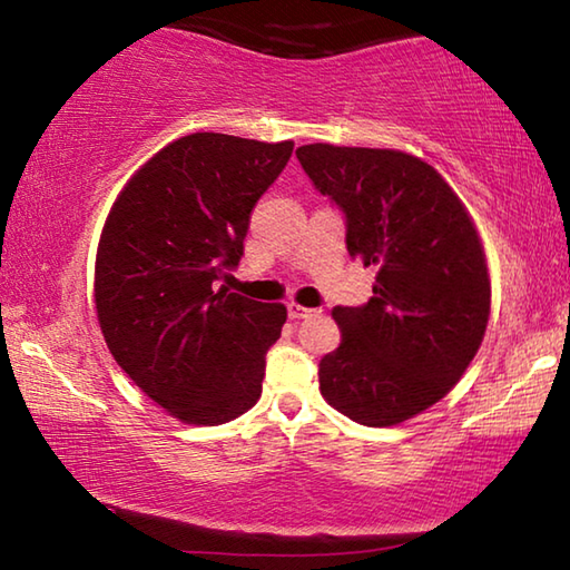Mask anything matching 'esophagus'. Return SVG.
Returning a JSON list of instances; mask_svg holds the SVG:
<instances>
[{
	"mask_svg": "<svg viewBox=\"0 0 570 570\" xmlns=\"http://www.w3.org/2000/svg\"><path fill=\"white\" fill-rule=\"evenodd\" d=\"M288 320H306V316L316 314V308H306L302 304H288Z\"/></svg>",
	"mask_w": 570,
	"mask_h": 570,
	"instance_id": "obj_1",
	"label": "esophagus"
}]
</instances>
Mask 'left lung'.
I'll return each instance as SVG.
<instances>
[{"label": "left lung", "instance_id": "left-lung-1", "mask_svg": "<svg viewBox=\"0 0 570 570\" xmlns=\"http://www.w3.org/2000/svg\"><path fill=\"white\" fill-rule=\"evenodd\" d=\"M296 158L342 210L350 256L377 268L370 302L334 308L342 344L320 362V390L360 424L410 420L455 387L485 334L478 230L440 173L407 153L314 142Z\"/></svg>", "mask_w": 570, "mask_h": 570}]
</instances>
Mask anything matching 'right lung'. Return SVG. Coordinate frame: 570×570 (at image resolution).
<instances>
[{
    "label": "right lung",
    "mask_w": 570,
    "mask_h": 570,
    "mask_svg": "<svg viewBox=\"0 0 570 570\" xmlns=\"http://www.w3.org/2000/svg\"><path fill=\"white\" fill-rule=\"evenodd\" d=\"M294 142L193 132L150 158L105 220L95 306L125 374L173 417L224 424L262 397L284 304L216 282L244 256L250 210Z\"/></svg>",
    "instance_id": "1"
}]
</instances>
